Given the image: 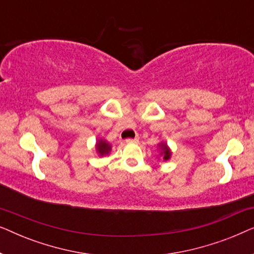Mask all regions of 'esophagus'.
I'll list each match as a JSON object with an SVG mask.
<instances>
[{"mask_svg": "<svg viewBox=\"0 0 254 254\" xmlns=\"http://www.w3.org/2000/svg\"><path fill=\"white\" fill-rule=\"evenodd\" d=\"M138 142V138L135 137V138H127L126 140V143H137Z\"/></svg>", "mask_w": 254, "mask_h": 254, "instance_id": "34e87169", "label": "esophagus"}]
</instances>
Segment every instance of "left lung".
<instances>
[{
    "mask_svg": "<svg viewBox=\"0 0 254 254\" xmlns=\"http://www.w3.org/2000/svg\"><path fill=\"white\" fill-rule=\"evenodd\" d=\"M159 149H161V155L164 161H169L170 157H171V150H170V148L168 147V144L164 143V142H161V143L158 144Z\"/></svg>",
    "mask_w": 254,
    "mask_h": 254,
    "instance_id": "8db88e82",
    "label": "left lung"
}]
</instances>
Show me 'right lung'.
<instances>
[{
    "instance_id": "1",
    "label": "right lung",
    "mask_w": 254,
    "mask_h": 254,
    "mask_svg": "<svg viewBox=\"0 0 254 254\" xmlns=\"http://www.w3.org/2000/svg\"><path fill=\"white\" fill-rule=\"evenodd\" d=\"M96 149H97V151H98L99 156L109 155V152L111 151V144L109 143V142L104 141L100 138V140H98V142H97Z\"/></svg>"
}]
</instances>
